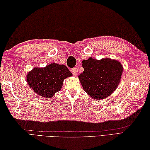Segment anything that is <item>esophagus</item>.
I'll return each mask as SVG.
<instances>
[{"label": "esophagus", "mask_w": 150, "mask_h": 150, "mask_svg": "<svg viewBox=\"0 0 150 150\" xmlns=\"http://www.w3.org/2000/svg\"><path fill=\"white\" fill-rule=\"evenodd\" d=\"M77 69H78L77 68H73L71 69V71L73 73V75L74 76H76L77 75Z\"/></svg>", "instance_id": "1"}]
</instances>
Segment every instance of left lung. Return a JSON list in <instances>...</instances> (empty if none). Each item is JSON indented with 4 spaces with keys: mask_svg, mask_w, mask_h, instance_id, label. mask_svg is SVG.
<instances>
[{
    "mask_svg": "<svg viewBox=\"0 0 150 150\" xmlns=\"http://www.w3.org/2000/svg\"><path fill=\"white\" fill-rule=\"evenodd\" d=\"M84 71L79 79L84 91L94 99L100 100L113 93L120 82L123 68L115 60L91 57L82 60Z\"/></svg>",
    "mask_w": 150,
    "mask_h": 150,
    "instance_id": "8db88e82",
    "label": "left lung"
}]
</instances>
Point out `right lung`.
Segmentation results:
<instances>
[{
	"mask_svg": "<svg viewBox=\"0 0 150 150\" xmlns=\"http://www.w3.org/2000/svg\"><path fill=\"white\" fill-rule=\"evenodd\" d=\"M72 73L65 65L53 63L43 68H33L27 75V82L38 95L51 98L60 90L64 79Z\"/></svg>",
	"mask_w": 150,
	"mask_h": 150,
	"instance_id": "right-lung-1",
	"label": "right lung"
}]
</instances>
